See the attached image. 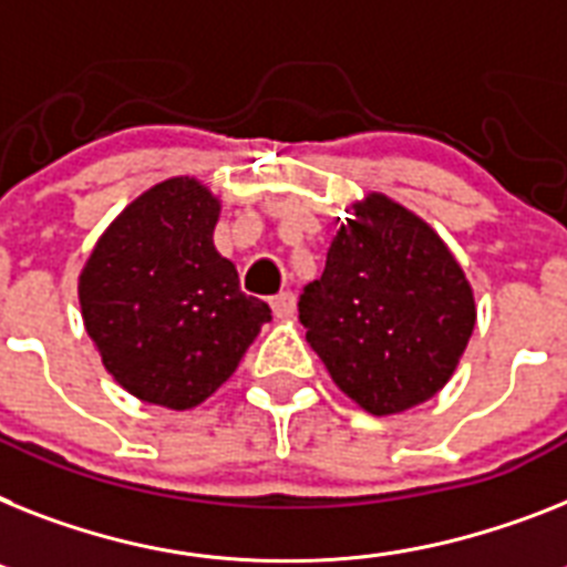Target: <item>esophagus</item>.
Listing matches in <instances>:
<instances>
[{
	"instance_id": "1",
	"label": "esophagus",
	"mask_w": 567,
	"mask_h": 567,
	"mask_svg": "<svg viewBox=\"0 0 567 567\" xmlns=\"http://www.w3.org/2000/svg\"><path fill=\"white\" fill-rule=\"evenodd\" d=\"M269 303H272L275 318H289L295 312V292H278Z\"/></svg>"
}]
</instances>
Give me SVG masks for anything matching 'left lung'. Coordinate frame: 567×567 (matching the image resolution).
<instances>
[{"label":"left lung","mask_w":567,"mask_h":567,"mask_svg":"<svg viewBox=\"0 0 567 567\" xmlns=\"http://www.w3.org/2000/svg\"><path fill=\"white\" fill-rule=\"evenodd\" d=\"M298 318L336 385L371 414L432 400L475 327L463 269L423 219L388 196L353 205Z\"/></svg>","instance_id":"8db88e82"}]
</instances>
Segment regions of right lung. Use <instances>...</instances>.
<instances>
[{"mask_svg": "<svg viewBox=\"0 0 567 567\" xmlns=\"http://www.w3.org/2000/svg\"><path fill=\"white\" fill-rule=\"evenodd\" d=\"M219 203L176 176L142 194L97 240L81 275L83 324L121 388L153 405L194 409L272 321L214 249Z\"/></svg>", "mask_w": 567, "mask_h": 567, "instance_id": "obj_1", "label": "right lung"}]
</instances>
